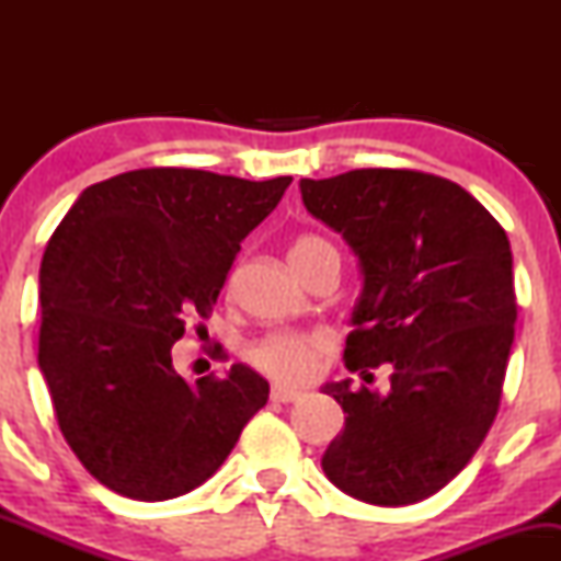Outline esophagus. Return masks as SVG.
Instances as JSON below:
<instances>
[{
	"instance_id": "obj_1",
	"label": "esophagus",
	"mask_w": 561,
	"mask_h": 561,
	"mask_svg": "<svg viewBox=\"0 0 561 561\" xmlns=\"http://www.w3.org/2000/svg\"><path fill=\"white\" fill-rule=\"evenodd\" d=\"M298 398H300L298 390H289V388H282V385H274V390H272L274 403H293V401H298Z\"/></svg>"
}]
</instances>
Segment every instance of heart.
Masks as SVG:
<instances>
[{
    "mask_svg": "<svg viewBox=\"0 0 561 561\" xmlns=\"http://www.w3.org/2000/svg\"><path fill=\"white\" fill-rule=\"evenodd\" d=\"M321 237L306 234L293 242L289 248V263L306 259L311 250L324 248ZM327 351V337L321 334H293V332H274L253 345L250 356L255 366L266 371L268 377L282 385H306L317 371V362Z\"/></svg>",
    "mask_w": 561,
    "mask_h": 561,
    "instance_id": "b5f03b06",
    "label": "heart"
}]
</instances>
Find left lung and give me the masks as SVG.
<instances>
[{
	"instance_id": "8db88e82",
	"label": "left lung",
	"mask_w": 561,
	"mask_h": 561,
	"mask_svg": "<svg viewBox=\"0 0 561 561\" xmlns=\"http://www.w3.org/2000/svg\"><path fill=\"white\" fill-rule=\"evenodd\" d=\"M300 195L358 259L347 371L371 382L392 366L385 396L351 379L321 388L345 411L321 469L366 504H416L469 465L499 411L517 321L508 237L433 173L358 169L300 179Z\"/></svg>"
}]
</instances>
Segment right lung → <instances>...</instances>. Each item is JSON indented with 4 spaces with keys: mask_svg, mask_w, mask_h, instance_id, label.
Instances as JSON below:
<instances>
[{
    "mask_svg": "<svg viewBox=\"0 0 561 561\" xmlns=\"http://www.w3.org/2000/svg\"><path fill=\"white\" fill-rule=\"evenodd\" d=\"M293 179L141 169L87 186L38 272V369L89 474L137 501L203 485L268 401L244 364L186 382L171 347L208 319L240 242Z\"/></svg>",
    "mask_w": 561,
    "mask_h": 561,
    "instance_id": "right-lung-1",
    "label": "right lung"
}]
</instances>
